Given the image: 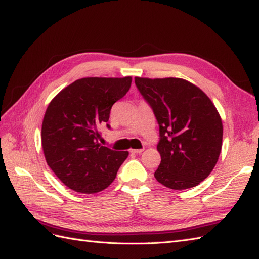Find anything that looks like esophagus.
<instances>
[{"label": "esophagus", "instance_id": "obj_1", "mask_svg": "<svg viewBox=\"0 0 259 259\" xmlns=\"http://www.w3.org/2000/svg\"><path fill=\"white\" fill-rule=\"evenodd\" d=\"M144 149H131L130 151L132 154H142Z\"/></svg>", "mask_w": 259, "mask_h": 259}]
</instances>
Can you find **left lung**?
<instances>
[{"instance_id":"8db88e82","label":"left lung","mask_w":259,"mask_h":259,"mask_svg":"<svg viewBox=\"0 0 259 259\" xmlns=\"http://www.w3.org/2000/svg\"><path fill=\"white\" fill-rule=\"evenodd\" d=\"M159 125L161 156L155 178L174 190L198 186L211 174L222 148L219 112L198 87L180 78H135Z\"/></svg>"}]
</instances>
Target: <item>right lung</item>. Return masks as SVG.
Returning <instances> with one entry per match:
<instances>
[{"label":"right lung","instance_id":"obj_1","mask_svg":"<svg viewBox=\"0 0 259 259\" xmlns=\"http://www.w3.org/2000/svg\"><path fill=\"white\" fill-rule=\"evenodd\" d=\"M131 83V77L82 78L49 103L41 126L42 150L50 169L68 188L96 193L115 179L128 151L102 146L99 127L108 123L113 104Z\"/></svg>","mask_w":259,"mask_h":259}]
</instances>
